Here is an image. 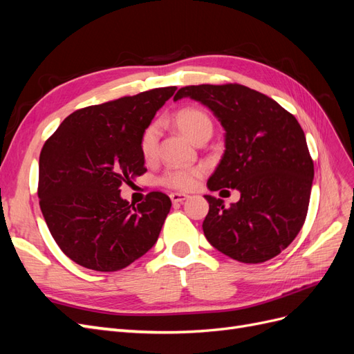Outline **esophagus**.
Masks as SVG:
<instances>
[{
	"label": "esophagus",
	"mask_w": 354,
	"mask_h": 354,
	"mask_svg": "<svg viewBox=\"0 0 354 354\" xmlns=\"http://www.w3.org/2000/svg\"><path fill=\"white\" fill-rule=\"evenodd\" d=\"M169 198H171V201H173V203H178V202L186 201L189 198V195H186V194H177V192H174V194L169 195Z\"/></svg>",
	"instance_id": "esophagus-1"
}]
</instances>
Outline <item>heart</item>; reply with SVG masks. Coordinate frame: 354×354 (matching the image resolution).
I'll use <instances>...</instances> for the list:
<instances>
[{
    "mask_svg": "<svg viewBox=\"0 0 354 354\" xmlns=\"http://www.w3.org/2000/svg\"><path fill=\"white\" fill-rule=\"evenodd\" d=\"M176 125L195 143L202 137L212 134V120L209 115L199 108L186 106L174 115ZM159 140V124L151 122L140 134L138 147L146 160H152L156 155V147ZM203 174L201 167L192 168H167L159 177V183L173 190H190L198 185V180Z\"/></svg>",
    "mask_w": 354,
    "mask_h": 354,
    "instance_id": "heart-1",
    "label": "heart"
}]
</instances>
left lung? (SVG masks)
Listing matches in <instances>:
<instances>
[{
	"label": "left lung",
	"instance_id": "left-lung-1",
	"mask_svg": "<svg viewBox=\"0 0 354 354\" xmlns=\"http://www.w3.org/2000/svg\"><path fill=\"white\" fill-rule=\"evenodd\" d=\"M181 97L208 106L226 130V151L208 189L241 192L232 207L205 195L203 234L236 261L273 259L295 239L308 209L315 165L301 125L269 95L241 84L189 85L174 102Z\"/></svg>",
	"mask_w": 354,
	"mask_h": 354
}]
</instances>
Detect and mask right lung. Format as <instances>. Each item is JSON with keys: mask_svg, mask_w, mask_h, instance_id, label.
Wrapping results in <instances>:
<instances>
[{"mask_svg": "<svg viewBox=\"0 0 354 354\" xmlns=\"http://www.w3.org/2000/svg\"><path fill=\"white\" fill-rule=\"evenodd\" d=\"M176 90L153 88L75 111L42 146V216L63 254L85 269L121 270L158 241L169 198L149 192L134 207L120 187L147 171L140 134Z\"/></svg>", "mask_w": 354, "mask_h": 354, "instance_id": "right-lung-1", "label": "right lung"}]
</instances>
